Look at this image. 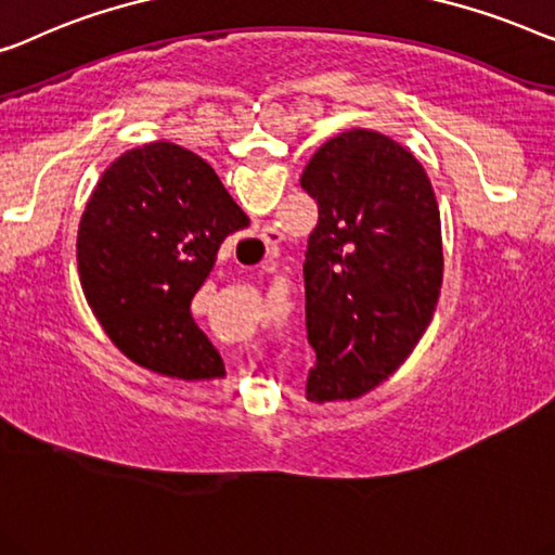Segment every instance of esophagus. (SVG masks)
<instances>
[{"mask_svg": "<svg viewBox=\"0 0 555 555\" xmlns=\"http://www.w3.org/2000/svg\"><path fill=\"white\" fill-rule=\"evenodd\" d=\"M260 240L264 243V247H268V253H272L280 243H283V235H280L278 228H262Z\"/></svg>", "mask_w": 555, "mask_h": 555, "instance_id": "esophagus-1", "label": "esophagus"}]
</instances>
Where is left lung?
Returning <instances> with one entry per match:
<instances>
[{
  "label": "left lung",
  "instance_id": "obj_1",
  "mask_svg": "<svg viewBox=\"0 0 555 555\" xmlns=\"http://www.w3.org/2000/svg\"><path fill=\"white\" fill-rule=\"evenodd\" d=\"M318 203L308 237L305 396L356 400L411 356L443 283L436 192L403 144L373 130L327 140L300 175Z\"/></svg>",
  "mask_w": 555,
  "mask_h": 555
}]
</instances>
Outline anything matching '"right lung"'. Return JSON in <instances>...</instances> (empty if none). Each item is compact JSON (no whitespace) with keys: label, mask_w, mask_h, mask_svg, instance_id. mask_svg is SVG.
<instances>
[{"label":"right lung","mask_w":555,"mask_h":555,"mask_svg":"<svg viewBox=\"0 0 555 555\" xmlns=\"http://www.w3.org/2000/svg\"><path fill=\"white\" fill-rule=\"evenodd\" d=\"M250 224L210 165L172 142L117 157L77 232L87 302L109 340L150 371L199 380L224 373L190 302L224 237Z\"/></svg>","instance_id":"add662e5"}]
</instances>
